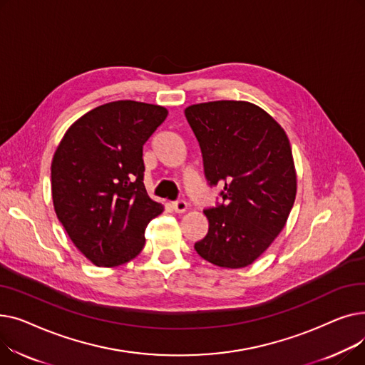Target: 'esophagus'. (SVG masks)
Masks as SVG:
<instances>
[{"label":"esophagus","mask_w":365,"mask_h":365,"mask_svg":"<svg viewBox=\"0 0 365 365\" xmlns=\"http://www.w3.org/2000/svg\"><path fill=\"white\" fill-rule=\"evenodd\" d=\"M171 208L175 210L176 213H183L185 210L187 208V204H186L185 200H176V201L171 202Z\"/></svg>","instance_id":"obj_1"}]
</instances>
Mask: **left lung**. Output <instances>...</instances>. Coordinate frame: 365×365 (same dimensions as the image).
<instances>
[{
    "label": "left lung",
    "instance_id": "1",
    "mask_svg": "<svg viewBox=\"0 0 365 365\" xmlns=\"http://www.w3.org/2000/svg\"><path fill=\"white\" fill-rule=\"evenodd\" d=\"M185 117L200 143L207 183L220 186L222 198L204 210L208 232L195 250L220 267H245L272 244L293 208L289 138L269 113L241 101L192 105Z\"/></svg>",
    "mask_w": 365,
    "mask_h": 365
}]
</instances>
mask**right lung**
Masks as SVG:
<instances>
[{
  "instance_id": "right-lung-1",
  "label": "right lung",
  "mask_w": 365,
  "mask_h": 365,
  "mask_svg": "<svg viewBox=\"0 0 365 365\" xmlns=\"http://www.w3.org/2000/svg\"><path fill=\"white\" fill-rule=\"evenodd\" d=\"M167 109L134 101L94 108L65 133L51 163L57 219L96 266H118L145 245L148 223L163 212L143 185V145Z\"/></svg>"
}]
</instances>
